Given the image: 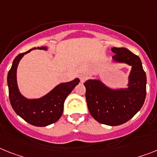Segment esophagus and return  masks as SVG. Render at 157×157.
I'll list each match as a JSON object with an SVG mask.
<instances>
[{"label": "esophagus", "instance_id": "esophagus-1", "mask_svg": "<svg viewBox=\"0 0 157 157\" xmlns=\"http://www.w3.org/2000/svg\"><path fill=\"white\" fill-rule=\"evenodd\" d=\"M87 78H88V76H87L86 74H81V76H80V80H81V83L85 82L87 80Z\"/></svg>", "mask_w": 157, "mask_h": 157}]
</instances>
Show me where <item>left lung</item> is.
Returning <instances> with one entry per match:
<instances>
[{"label": "left lung", "instance_id": "8db88e82", "mask_svg": "<svg viewBox=\"0 0 157 157\" xmlns=\"http://www.w3.org/2000/svg\"><path fill=\"white\" fill-rule=\"evenodd\" d=\"M113 61L132 67L128 87L111 89L101 80L89 79L84 83L88 109L98 122L110 126L125 123L140 111L146 97V74L140 57L125 48H112Z\"/></svg>", "mask_w": 157, "mask_h": 157}]
</instances>
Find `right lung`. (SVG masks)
<instances>
[{
    "instance_id": "add662e5",
    "label": "right lung",
    "mask_w": 157,
    "mask_h": 157,
    "mask_svg": "<svg viewBox=\"0 0 157 157\" xmlns=\"http://www.w3.org/2000/svg\"><path fill=\"white\" fill-rule=\"evenodd\" d=\"M47 50V47L33 48L14 59L7 76L9 101L18 116L32 125L44 127L55 123L60 118L64 110V103L68 94L78 85L80 80L74 79L69 82L61 83L52 90L37 99H28L20 93L17 81V69L20 60L25 54L33 49Z\"/></svg>"
}]
</instances>
